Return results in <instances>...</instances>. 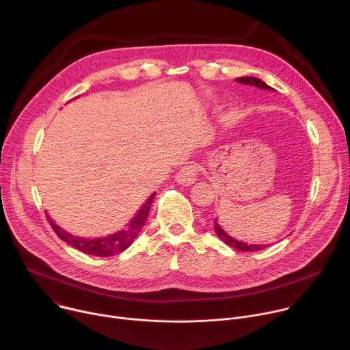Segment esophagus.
Listing matches in <instances>:
<instances>
[{
    "mask_svg": "<svg viewBox=\"0 0 350 350\" xmlns=\"http://www.w3.org/2000/svg\"><path fill=\"white\" fill-rule=\"evenodd\" d=\"M196 176H198V167L193 163H188L180 167V170L176 174V181L181 185H191L196 181Z\"/></svg>",
    "mask_w": 350,
    "mask_h": 350,
    "instance_id": "1",
    "label": "esophagus"
}]
</instances>
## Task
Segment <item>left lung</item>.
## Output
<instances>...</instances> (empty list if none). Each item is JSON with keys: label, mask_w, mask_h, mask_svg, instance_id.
<instances>
[{"label": "left lung", "mask_w": 350, "mask_h": 350, "mask_svg": "<svg viewBox=\"0 0 350 350\" xmlns=\"http://www.w3.org/2000/svg\"><path fill=\"white\" fill-rule=\"evenodd\" d=\"M238 83H241V84H245V85H255V87H258V88H260V90H271V91H274V88H271L270 85H267L263 80H260V79H258V77H237L235 79ZM215 231H216V234H217V237L224 242V243H227L228 246H231V247H235V249H238V251H245V252H254V251H260V249H265L267 245H247V243H245V242H241V241H238V239H235V238H232V237H230L221 227H220V224L217 223V219H215Z\"/></svg>", "instance_id": "1"}]
</instances>
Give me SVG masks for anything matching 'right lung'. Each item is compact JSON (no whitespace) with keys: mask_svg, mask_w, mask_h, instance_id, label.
Here are the masks:
<instances>
[{"mask_svg":"<svg viewBox=\"0 0 350 350\" xmlns=\"http://www.w3.org/2000/svg\"><path fill=\"white\" fill-rule=\"evenodd\" d=\"M154 198H155V192L146 199L145 204L141 206V209L133 217V220L130 221V224L126 230H120L112 235H107L103 238L91 239V238L75 237V235L66 232L65 230H62L59 226H57L55 221L53 219H49L48 215H46V219H48L49 224H51L53 230L55 231V234L62 241H65L66 243L73 246L75 249H79V251H81L87 255L107 258V256H113V255L123 252L124 249H127L134 242V239L137 238V235L139 234V231L142 230V227L146 221V217H148L149 209H151Z\"/></svg>","mask_w":350,"mask_h":350,"instance_id":"right-lung-1","label":"right lung"}]
</instances>
